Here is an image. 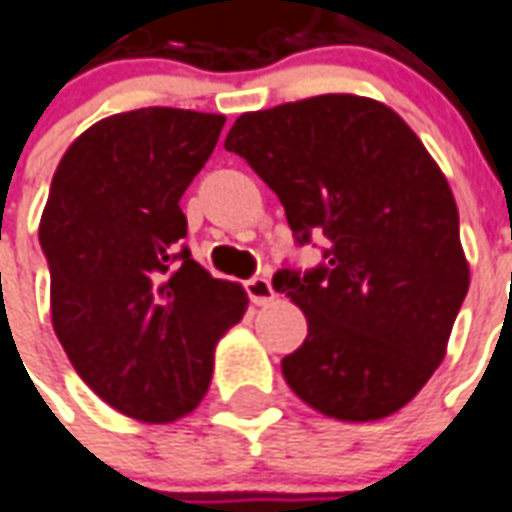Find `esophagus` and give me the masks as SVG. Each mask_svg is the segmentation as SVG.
Returning <instances> with one entry per match:
<instances>
[{"mask_svg":"<svg viewBox=\"0 0 512 512\" xmlns=\"http://www.w3.org/2000/svg\"><path fill=\"white\" fill-rule=\"evenodd\" d=\"M245 292H248L250 303H256V306H270L273 303V284L262 278V275H256V278H248L245 281Z\"/></svg>","mask_w":512,"mask_h":512,"instance_id":"esophagus-1","label":"esophagus"}]
</instances>
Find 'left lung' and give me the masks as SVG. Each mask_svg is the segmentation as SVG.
<instances>
[{
  "label": "left lung",
  "mask_w": 512,
  "mask_h": 512,
  "mask_svg": "<svg viewBox=\"0 0 512 512\" xmlns=\"http://www.w3.org/2000/svg\"><path fill=\"white\" fill-rule=\"evenodd\" d=\"M226 151L278 195L297 245L325 242L317 267L273 275L308 322L281 361L289 389L342 422L400 411L469 292L458 206L422 140L386 104L328 93L239 115Z\"/></svg>",
  "instance_id": "left-lung-1"
}]
</instances>
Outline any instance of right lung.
<instances>
[{
  "mask_svg": "<svg viewBox=\"0 0 512 512\" xmlns=\"http://www.w3.org/2000/svg\"><path fill=\"white\" fill-rule=\"evenodd\" d=\"M223 123L173 107L112 115L76 137L49 187L38 237L54 333L76 375L140 422H173L204 400L217 339L248 306L181 242V195Z\"/></svg>",
  "mask_w": 512,
  "mask_h": 512,
  "instance_id": "right-lung-1",
  "label": "right lung"
}]
</instances>
